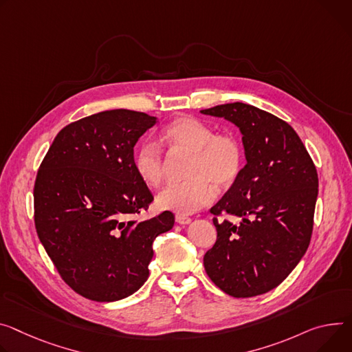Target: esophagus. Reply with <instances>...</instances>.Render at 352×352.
<instances>
[{"label":"esophagus","instance_id":"obj_1","mask_svg":"<svg viewBox=\"0 0 352 352\" xmlns=\"http://www.w3.org/2000/svg\"><path fill=\"white\" fill-rule=\"evenodd\" d=\"M190 217L185 216V214H175V221L179 223V225H188V223H190Z\"/></svg>","mask_w":352,"mask_h":352}]
</instances>
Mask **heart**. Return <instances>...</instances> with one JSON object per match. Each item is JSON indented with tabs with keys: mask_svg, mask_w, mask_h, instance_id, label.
<instances>
[{
	"mask_svg": "<svg viewBox=\"0 0 352 352\" xmlns=\"http://www.w3.org/2000/svg\"><path fill=\"white\" fill-rule=\"evenodd\" d=\"M162 139L171 148L192 155L188 167V182L173 184L157 197V205L179 214H189L213 202L216 188L228 189L240 178L244 168V146L233 132H217L192 116H181L168 123ZM138 177L150 188L163 184L166 162L153 142H143L133 155Z\"/></svg>",
	"mask_w": 352,
	"mask_h": 352,
	"instance_id": "b5f03b06",
	"label": "heart"
}]
</instances>
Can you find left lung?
<instances>
[{
  "mask_svg": "<svg viewBox=\"0 0 352 352\" xmlns=\"http://www.w3.org/2000/svg\"><path fill=\"white\" fill-rule=\"evenodd\" d=\"M240 127L247 164L212 209L216 243L204 265L212 282L233 298L276 287L305 255L313 232L318 178L311 157L289 123L243 102L201 111ZM220 214L240 217L234 226Z\"/></svg>",
  "mask_w": 352,
  "mask_h": 352,
  "instance_id": "8db88e82",
  "label": "left lung"
}]
</instances>
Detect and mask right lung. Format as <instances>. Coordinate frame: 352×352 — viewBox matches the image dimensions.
Here are the masks:
<instances>
[{"mask_svg": "<svg viewBox=\"0 0 352 352\" xmlns=\"http://www.w3.org/2000/svg\"><path fill=\"white\" fill-rule=\"evenodd\" d=\"M154 116L112 109L57 133L34 186L35 228L61 279L95 302L131 296L148 278L153 241L170 210L138 221L153 195L133 168V147Z\"/></svg>", "mask_w": 352, "mask_h": 352, "instance_id": "1", "label": "right lung"}]
</instances>
